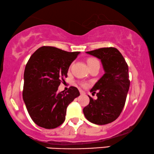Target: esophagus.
<instances>
[{
    "label": "esophagus",
    "instance_id": "esophagus-1",
    "mask_svg": "<svg viewBox=\"0 0 154 154\" xmlns=\"http://www.w3.org/2000/svg\"><path fill=\"white\" fill-rule=\"evenodd\" d=\"M80 93H81V95H85V93L83 91H82V90H80Z\"/></svg>",
    "mask_w": 154,
    "mask_h": 154
}]
</instances>
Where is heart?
I'll list each match as a JSON object with an SVG mask.
<instances>
[{
  "label": "heart",
  "instance_id": "b5f03b06",
  "mask_svg": "<svg viewBox=\"0 0 154 154\" xmlns=\"http://www.w3.org/2000/svg\"><path fill=\"white\" fill-rule=\"evenodd\" d=\"M97 61V60L94 59V58H89V59H88V64H90V63L94 62V61Z\"/></svg>",
  "mask_w": 154,
  "mask_h": 154
}]
</instances>
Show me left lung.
Instances as JSON below:
<instances>
[{"label":"left lung","mask_w":154,"mask_h":154,"mask_svg":"<svg viewBox=\"0 0 154 154\" xmlns=\"http://www.w3.org/2000/svg\"><path fill=\"white\" fill-rule=\"evenodd\" d=\"M86 53L100 59L105 73L91 90L93 93L97 92V99L89 96L90 103L83 111L91 122L107 125L119 116L125 106L130 85L128 65L115 47L100 48Z\"/></svg>","instance_id":"1"}]
</instances>
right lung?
I'll return each instance as SVG.
<instances>
[{"mask_svg": "<svg viewBox=\"0 0 154 154\" xmlns=\"http://www.w3.org/2000/svg\"><path fill=\"white\" fill-rule=\"evenodd\" d=\"M79 51L69 52L54 47L37 49L26 64L23 100L34 122L45 129H54L65 120L68 105L80 95L77 88L58 92L71 63Z\"/></svg>", "mask_w": 154, "mask_h": 154, "instance_id": "right-lung-1", "label": "right lung"}]
</instances>
